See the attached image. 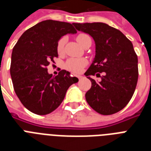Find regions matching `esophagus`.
<instances>
[{
    "mask_svg": "<svg viewBox=\"0 0 151 151\" xmlns=\"http://www.w3.org/2000/svg\"><path fill=\"white\" fill-rule=\"evenodd\" d=\"M78 79H79V80H81V78H83V77H82V76H78Z\"/></svg>",
    "mask_w": 151,
    "mask_h": 151,
    "instance_id": "esophagus-1",
    "label": "esophagus"
}]
</instances>
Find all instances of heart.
<instances>
[{
  "instance_id": "b5f03b06",
  "label": "heart",
  "mask_w": 151,
  "mask_h": 151,
  "mask_svg": "<svg viewBox=\"0 0 151 151\" xmlns=\"http://www.w3.org/2000/svg\"><path fill=\"white\" fill-rule=\"evenodd\" d=\"M90 37L88 34H80L77 36V41L81 45H82L83 42L85 39ZM65 41L66 38L65 37H62L59 41L57 44V51L58 52H62L63 50L64 45H65ZM87 64V60L85 59H76V58H71L69 59L66 61L65 64V67H66L68 70L73 72V73H78L81 70V69L84 67Z\"/></svg>"
}]
</instances>
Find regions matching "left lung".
I'll use <instances>...</instances> for the list:
<instances>
[{
	"label": "left lung",
	"mask_w": 151,
	"mask_h": 151,
	"mask_svg": "<svg viewBox=\"0 0 151 151\" xmlns=\"http://www.w3.org/2000/svg\"><path fill=\"white\" fill-rule=\"evenodd\" d=\"M73 25L89 34L96 44V55L85 73L92 82L85 94L87 103L100 114L118 112L132 99L138 81V58L132 43L120 30L103 22ZM95 75L101 79L90 78Z\"/></svg>",
	"instance_id": "obj_1"
}]
</instances>
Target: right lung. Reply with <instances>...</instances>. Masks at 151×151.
Segmentation results:
<instances>
[{"instance_id": "add662e5", "label": "right lung", "mask_w": 151, "mask_h": 151, "mask_svg": "<svg viewBox=\"0 0 151 151\" xmlns=\"http://www.w3.org/2000/svg\"><path fill=\"white\" fill-rule=\"evenodd\" d=\"M77 31L69 22L45 20L22 34L12 54L10 73L15 94L27 110L38 115L54 111L69 87L78 81L63 70L54 77L47 66L58 57L62 37Z\"/></svg>"}]
</instances>
